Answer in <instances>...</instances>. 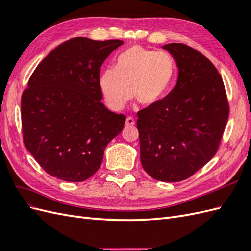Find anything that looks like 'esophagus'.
Instances as JSON below:
<instances>
[{"label": "esophagus", "mask_w": 251, "mask_h": 251, "mask_svg": "<svg viewBox=\"0 0 251 251\" xmlns=\"http://www.w3.org/2000/svg\"><path fill=\"white\" fill-rule=\"evenodd\" d=\"M135 125V120L133 117H127L126 120V126H132Z\"/></svg>", "instance_id": "obj_1"}]
</instances>
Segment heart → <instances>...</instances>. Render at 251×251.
<instances>
[{"instance_id": "obj_1", "label": "heart", "mask_w": 251, "mask_h": 251, "mask_svg": "<svg viewBox=\"0 0 251 251\" xmlns=\"http://www.w3.org/2000/svg\"><path fill=\"white\" fill-rule=\"evenodd\" d=\"M176 74V62L169 53L135 45L116 57L115 69L101 73L100 87L105 103L113 111L123 109L131 94L140 104L150 107L171 92Z\"/></svg>"}]
</instances>
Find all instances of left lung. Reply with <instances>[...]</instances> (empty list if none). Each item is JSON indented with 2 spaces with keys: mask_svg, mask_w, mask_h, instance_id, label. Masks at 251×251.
<instances>
[{
  "mask_svg": "<svg viewBox=\"0 0 251 251\" xmlns=\"http://www.w3.org/2000/svg\"><path fill=\"white\" fill-rule=\"evenodd\" d=\"M179 69L163 100L137 113L142 168L151 178L179 182L215 156L229 107L221 75L208 58L184 44L164 45Z\"/></svg>",
  "mask_w": 251,
  "mask_h": 251,
  "instance_id": "1",
  "label": "left lung"
}]
</instances>
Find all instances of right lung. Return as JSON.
Segmentation results:
<instances>
[{
    "label": "right lung",
    "mask_w": 251,
    "mask_h": 251,
    "mask_svg": "<svg viewBox=\"0 0 251 251\" xmlns=\"http://www.w3.org/2000/svg\"><path fill=\"white\" fill-rule=\"evenodd\" d=\"M124 44L74 37L60 44L32 73L23 92V139L52 177L81 182L100 168L104 149L121 133L124 114L101 102L102 63Z\"/></svg>",
    "instance_id": "obj_1"
}]
</instances>
